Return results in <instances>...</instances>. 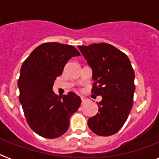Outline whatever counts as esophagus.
Masks as SVG:
<instances>
[{"label":"esophagus","mask_w":159,"mask_h":159,"mask_svg":"<svg viewBox=\"0 0 159 159\" xmlns=\"http://www.w3.org/2000/svg\"><path fill=\"white\" fill-rule=\"evenodd\" d=\"M88 101V99H86L85 97H81V102H82V104H84V103H85V102Z\"/></svg>","instance_id":"obj_1"}]
</instances>
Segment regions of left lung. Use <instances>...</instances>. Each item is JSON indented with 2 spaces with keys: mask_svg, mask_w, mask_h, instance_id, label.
<instances>
[{
  "mask_svg": "<svg viewBox=\"0 0 159 159\" xmlns=\"http://www.w3.org/2000/svg\"><path fill=\"white\" fill-rule=\"evenodd\" d=\"M78 48L92 70V92L102 96L98 113L88 119V127L98 135H112L121 129L131 110L134 69L127 55L109 43Z\"/></svg>",
  "mask_w": 159,
  "mask_h": 159,
  "instance_id": "8db88e82",
  "label": "left lung"
}]
</instances>
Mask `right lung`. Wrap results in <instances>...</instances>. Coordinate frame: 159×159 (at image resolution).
<instances>
[{"instance_id": "add662e5", "label": "right lung", "mask_w": 159, "mask_h": 159, "mask_svg": "<svg viewBox=\"0 0 159 159\" xmlns=\"http://www.w3.org/2000/svg\"><path fill=\"white\" fill-rule=\"evenodd\" d=\"M79 56L71 45L43 43L22 64L17 83L19 100L29 127L42 137L56 139L64 134L70 117L80 107L81 99L74 92L59 97L52 90L67 60Z\"/></svg>"}]
</instances>
